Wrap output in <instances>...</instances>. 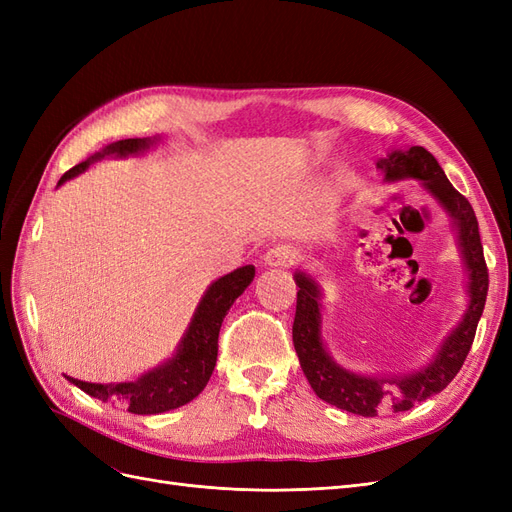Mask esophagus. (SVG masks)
<instances>
[{"mask_svg":"<svg viewBox=\"0 0 512 512\" xmlns=\"http://www.w3.org/2000/svg\"><path fill=\"white\" fill-rule=\"evenodd\" d=\"M301 258L297 247L286 245V243H277L273 247H269L265 254V262L269 267H290Z\"/></svg>","mask_w":512,"mask_h":512,"instance_id":"obj_1","label":"esophagus"}]
</instances>
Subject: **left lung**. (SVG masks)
I'll return each instance as SVG.
<instances>
[{"mask_svg": "<svg viewBox=\"0 0 512 512\" xmlns=\"http://www.w3.org/2000/svg\"><path fill=\"white\" fill-rule=\"evenodd\" d=\"M386 181L421 179L425 188L436 196L442 207L451 213L459 230V245L470 271V305L459 327L446 339L436 361L423 371H414L404 378H365L346 371L331 361L320 339V305L318 286L307 275L297 273L299 284L297 312L292 322V342L299 354V363L314 393L331 406L361 416H378L382 412H404L418 401L446 389L472 348L478 320L483 316L489 271L478 235V220L468 198L459 194L436 158L425 147L393 151L378 162Z\"/></svg>", "mask_w": 512, "mask_h": 512, "instance_id": "obj_1", "label": "left lung"}]
</instances>
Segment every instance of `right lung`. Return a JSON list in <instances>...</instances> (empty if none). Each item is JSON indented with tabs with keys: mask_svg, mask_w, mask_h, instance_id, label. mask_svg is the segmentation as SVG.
I'll use <instances>...</instances> for the list:
<instances>
[{
	"mask_svg": "<svg viewBox=\"0 0 512 512\" xmlns=\"http://www.w3.org/2000/svg\"><path fill=\"white\" fill-rule=\"evenodd\" d=\"M149 143L151 141H147V138H126V141L108 145L104 153L128 156V153H138L147 149ZM98 158L102 156L72 166L68 173H64V177L59 179V185L76 175H81L83 170ZM252 280L254 267L247 265L220 277L218 282H213L196 309V314L190 322V329L185 333L175 359L149 371L147 376L121 384H94L76 378L68 380L79 386L87 395L108 401V404H119L123 408H128V412L132 414H160L188 404V401H192L207 386L213 374L215 361H218V337L222 322L228 314L230 305L235 303V299L247 286H250Z\"/></svg>",
	"mask_w": 512,
	"mask_h": 512,
	"instance_id": "1",
	"label": "right lung"
}]
</instances>
